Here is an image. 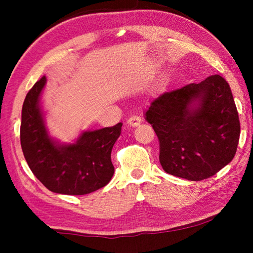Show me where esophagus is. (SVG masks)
Listing matches in <instances>:
<instances>
[{
    "label": "esophagus",
    "instance_id": "1",
    "mask_svg": "<svg viewBox=\"0 0 253 253\" xmlns=\"http://www.w3.org/2000/svg\"><path fill=\"white\" fill-rule=\"evenodd\" d=\"M140 123H142V118L138 116H131L127 119V125L131 126V127L138 126Z\"/></svg>",
    "mask_w": 253,
    "mask_h": 253
}]
</instances>
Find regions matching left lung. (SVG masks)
I'll return each mask as SVG.
<instances>
[{"label": "left lung", "mask_w": 253, "mask_h": 253, "mask_svg": "<svg viewBox=\"0 0 253 253\" xmlns=\"http://www.w3.org/2000/svg\"><path fill=\"white\" fill-rule=\"evenodd\" d=\"M145 119L158 137L163 169L174 176L209 178L237 152L238 110L229 84L219 75L163 93L151 102Z\"/></svg>", "instance_id": "obj_1"}]
</instances>
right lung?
<instances>
[{"mask_svg":"<svg viewBox=\"0 0 253 253\" xmlns=\"http://www.w3.org/2000/svg\"><path fill=\"white\" fill-rule=\"evenodd\" d=\"M45 83L43 76L34 84L22 107L20 139L30 169L53 193L84 195L99 190L114 175L110 154L123 124L83 131L72 144L59 143L49 134L40 104Z\"/></svg>","mask_w":253,"mask_h":253,"instance_id":"1","label":"right lung"}]
</instances>
